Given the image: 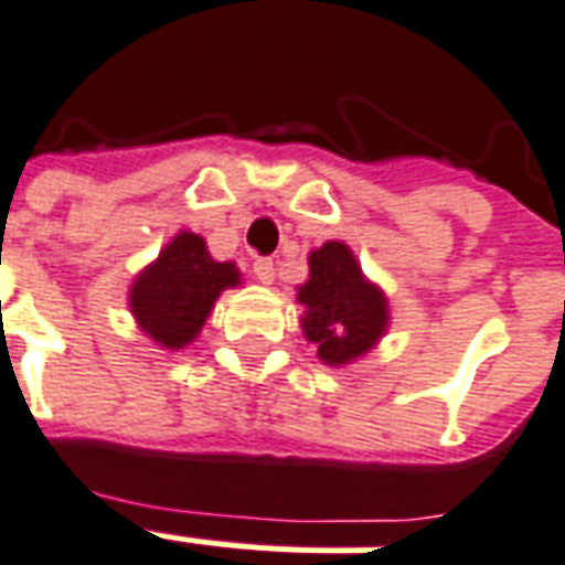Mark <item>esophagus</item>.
Returning a JSON list of instances; mask_svg holds the SVG:
<instances>
[{
    "label": "esophagus",
    "mask_w": 565,
    "mask_h": 565,
    "mask_svg": "<svg viewBox=\"0 0 565 565\" xmlns=\"http://www.w3.org/2000/svg\"><path fill=\"white\" fill-rule=\"evenodd\" d=\"M254 278L260 284H273L275 281V264L269 257H260V260H254Z\"/></svg>",
    "instance_id": "esophagus-1"
}]
</instances>
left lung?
<instances>
[{
    "label": "left lung",
    "mask_w": 565,
    "mask_h": 565,
    "mask_svg": "<svg viewBox=\"0 0 565 565\" xmlns=\"http://www.w3.org/2000/svg\"><path fill=\"white\" fill-rule=\"evenodd\" d=\"M296 301L301 334L329 367L364 359L391 326L385 290L364 275L343 239H329L308 254V281L296 287Z\"/></svg>",
    "instance_id": "left-lung-1"
}]
</instances>
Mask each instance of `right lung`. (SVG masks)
Returning <instances> with one entry per match:
<instances>
[{
	"instance_id": "obj_1",
	"label": "right lung",
	"mask_w": 565,
	"mask_h": 565,
	"mask_svg": "<svg viewBox=\"0 0 565 565\" xmlns=\"http://www.w3.org/2000/svg\"><path fill=\"white\" fill-rule=\"evenodd\" d=\"M243 284L234 260H213L204 236L178 231L129 284L132 320L159 350L180 352L204 329L215 301Z\"/></svg>"
}]
</instances>
